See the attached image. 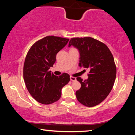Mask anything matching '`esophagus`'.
Returning <instances> with one entry per match:
<instances>
[{
	"label": "esophagus",
	"mask_w": 135,
	"mask_h": 135,
	"mask_svg": "<svg viewBox=\"0 0 135 135\" xmlns=\"http://www.w3.org/2000/svg\"><path fill=\"white\" fill-rule=\"evenodd\" d=\"M70 80H71V81H76V77H74L70 76Z\"/></svg>",
	"instance_id": "esophagus-1"
}]
</instances>
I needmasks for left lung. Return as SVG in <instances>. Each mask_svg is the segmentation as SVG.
<instances>
[{"label":"left lung","mask_w":135,"mask_h":135,"mask_svg":"<svg viewBox=\"0 0 135 135\" xmlns=\"http://www.w3.org/2000/svg\"><path fill=\"white\" fill-rule=\"evenodd\" d=\"M71 46L79 50V67L89 70L87 80L77 78L81 84L76 92L77 99L86 107L97 105L108 97L115 81L117 71L113 55L104 43L89 37L71 38Z\"/></svg>","instance_id":"left-lung-1"}]
</instances>
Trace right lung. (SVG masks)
Instances as JSON below:
<instances>
[{
	"label": "right lung",
	"instance_id": "1",
	"mask_svg": "<svg viewBox=\"0 0 135 135\" xmlns=\"http://www.w3.org/2000/svg\"><path fill=\"white\" fill-rule=\"evenodd\" d=\"M69 38L46 36L34 44L25 59L23 76L27 90L39 103H54L61 97V90L70 81V76L59 77L49 71L55 62L56 55L65 46Z\"/></svg>",
	"mask_w": 135,
	"mask_h": 135
}]
</instances>
